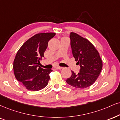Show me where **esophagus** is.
<instances>
[{"instance_id":"esophagus-1","label":"esophagus","mask_w":120,"mask_h":120,"mask_svg":"<svg viewBox=\"0 0 120 120\" xmlns=\"http://www.w3.org/2000/svg\"><path fill=\"white\" fill-rule=\"evenodd\" d=\"M62 68H63L62 67H60V66H57V67H56V69H61Z\"/></svg>"}]
</instances>
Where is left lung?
<instances>
[{
  "label": "left lung",
  "mask_w": 120,
  "mask_h": 120,
  "mask_svg": "<svg viewBox=\"0 0 120 120\" xmlns=\"http://www.w3.org/2000/svg\"><path fill=\"white\" fill-rule=\"evenodd\" d=\"M69 37L72 54L80 66V69L78 74L71 71V76L67 78L66 82L76 88H87L98 77L102 62L98 52L88 40L74 32L71 33Z\"/></svg>",
  "instance_id": "left-lung-1"
}]
</instances>
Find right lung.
Masks as SVG:
<instances>
[{"mask_svg": "<svg viewBox=\"0 0 120 120\" xmlns=\"http://www.w3.org/2000/svg\"><path fill=\"white\" fill-rule=\"evenodd\" d=\"M56 33L37 34L22 45L16 54L13 69L16 79L27 90L37 91L48 85L52 69H45L39 65L44 57L48 43Z\"/></svg>", "mask_w": 120, "mask_h": 120, "instance_id": "add662e5", "label": "right lung"}]
</instances>
